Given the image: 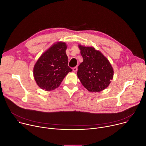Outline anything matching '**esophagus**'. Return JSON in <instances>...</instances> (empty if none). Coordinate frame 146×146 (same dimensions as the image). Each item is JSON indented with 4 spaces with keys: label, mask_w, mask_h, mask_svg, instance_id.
<instances>
[{
    "label": "esophagus",
    "mask_w": 146,
    "mask_h": 146,
    "mask_svg": "<svg viewBox=\"0 0 146 146\" xmlns=\"http://www.w3.org/2000/svg\"><path fill=\"white\" fill-rule=\"evenodd\" d=\"M77 67H74V68H73V71L74 72H77Z\"/></svg>",
    "instance_id": "34e87169"
}]
</instances>
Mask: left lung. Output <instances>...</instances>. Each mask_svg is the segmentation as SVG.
Listing matches in <instances>:
<instances>
[{
  "label": "left lung",
  "instance_id": "obj_1",
  "mask_svg": "<svg viewBox=\"0 0 146 146\" xmlns=\"http://www.w3.org/2000/svg\"><path fill=\"white\" fill-rule=\"evenodd\" d=\"M78 47L83 62L78 67L77 74L81 84L92 92L105 90L113 78L114 71L109 61L94 47Z\"/></svg>",
  "mask_w": 146,
  "mask_h": 146
}]
</instances>
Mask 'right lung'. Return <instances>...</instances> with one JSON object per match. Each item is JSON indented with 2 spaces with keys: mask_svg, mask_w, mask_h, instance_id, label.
<instances>
[{
  "mask_svg": "<svg viewBox=\"0 0 146 146\" xmlns=\"http://www.w3.org/2000/svg\"><path fill=\"white\" fill-rule=\"evenodd\" d=\"M65 43L52 46L37 60L33 69V76L38 86L46 91L58 88L67 74L72 71L68 66Z\"/></svg>",
  "mask_w": 146,
  "mask_h": 146,
  "instance_id": "obj_1",
  "label": "right lung"
}]
</instances>
